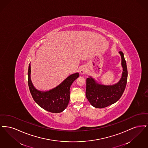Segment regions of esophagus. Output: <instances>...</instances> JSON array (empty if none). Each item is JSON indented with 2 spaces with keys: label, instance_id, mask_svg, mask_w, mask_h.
Segmentation results:
<instances>
[{
  "label": "esophagus",
  "instance_id": "esophagus-1",
  "mask_svg": "<svg viewBox=\"0 0 148 148\" xmlns=\"http://www.w3.org/2000/svg\"><path fill=\"white\" fill-rule=\"evenodd\" d=\"M87 71V68L86 66H82L80 69V73L81 74H85Z\"/></svg>",
  "mask_w": 148,
  "mask_h": 148
}]
</instances>
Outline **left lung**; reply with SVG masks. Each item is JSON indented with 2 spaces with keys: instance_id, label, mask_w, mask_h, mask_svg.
<instances>
[{
  "instance_id": "obj_1",
  "label": "left lung",
  "mask_w": 148,
  "mask_h": 148,
  "mask_svg": "<svg viewBox=\"0 0 148 148\" xmlns=\"http://www.w3.org/2000/svg\"><path fill=\"white\" fill-rule=\"evenodd\" d=\"M121 58L123 72L119 81L113 85L100 84L91 76L86 79V97L92 106L103 108L116 103L123 95L127 85V70L123 52H119Z\"/></svg>"
}]
</instances>
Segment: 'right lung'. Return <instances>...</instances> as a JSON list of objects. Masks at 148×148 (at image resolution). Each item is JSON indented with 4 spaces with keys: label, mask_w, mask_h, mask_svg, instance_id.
Returning a JSON list of instances; mask_svg holds the SVG:
<instances>
[{
    "label": "right lung",
    "mask_w": 148,
    "mask_h": 148,
    "mask_svg": "<svg viewBox=\"0 0 148 148\" xmlns=\"http://www.w3.org/2000/svg\"><path fill=\"white\" fill-rule=\"evenodd\" d=\"M30 74V63L28 73L29 88L35 103L44 110L51 113H59L64 111L70 100L71 85L79 77V73L71 74L56 88L48 91H40L36 89L31 80Z\"/></svg>",
    "instance_id": "add662e5"
}]
</instances>
